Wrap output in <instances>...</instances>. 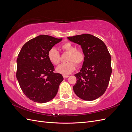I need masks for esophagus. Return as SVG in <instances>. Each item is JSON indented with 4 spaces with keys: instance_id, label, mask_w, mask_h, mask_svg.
Listing matches in <instances>:
<instances>
[{
    "instance_id": "obj_1",
    "label": "esophagus",
    "mask_w": 132,
    "mask_h": 132,
    "mask_svg": "<svg viewBox=\"0 0 132 132\" xmlns=\"http://www.w3.org/2000/svg\"><path fill=\"white\" fill-rule=\"evenodd\" d=\"M63 78H64V79H66L67 78H68L69 76L67 75H63Z\"/></svg>"
}]
</instances>
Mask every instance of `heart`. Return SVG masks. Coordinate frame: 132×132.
I'll list each match as a JSON object with an SVG mask.
<instances>
[{
  "label": "heart",
  "mask_w": 132,
  "mask_h": 132,
  "mask_svg": "<svg viewBox=\"0 0 132 132\" xmlns=\"http://www.w3.org/2000/svg\"><path fill=\"white\" fill-rule=\"evenodd\" d=\"M61 48L64 53H68L65 63L60 65L57 68L58 73L68 74L75 69V64L78 66L81 65L85 60V54L81 50H77L72 43L65 42L61 45ZM48 58L54 65H57L61 62V56L59 52L55 48H52L48 52Z\"/></svg>",
  "instance_id": "heart-1"
}]
</instances>
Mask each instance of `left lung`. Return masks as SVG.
<instances>
[{
    "mask_svg": "<svg viewBox=\"0 0 132 132\" xmlns=\"http://www.w3.org/2000/svg\"><path fill=\"white\" fill-rule=\"evenodd\" d=\"M68 38L80 45L85 54L82 68L74 75L77 78L74 93L84 100H94L105 93L109 85L112 73L111 55L104 42L92 35Z\"/></svg>",
    "mask_w": 132,
    "mask_h": 132,
    "instance_id": "left-lung-1",
    "label": "left lung"
}]
</instances>
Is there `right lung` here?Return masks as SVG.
<instances>
[{"mask_svg":"<svg viewBox=\"0 0 132 132\" xmlns=\"http://www.w3.org/2000/svg\"><path fill=\"white\" fill-rule=\"evenodd\" d=\"M62 38L42 35L27 41L17 59L16 78L27 97L35 102L45 103L57 95L62 74L54 73V67L48 52Z\"/></svg>","mask_w":132,"mask_h":132,"instance_id":"obj_1","label":"right lung"}]
</instances>
